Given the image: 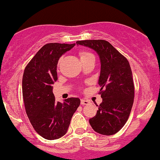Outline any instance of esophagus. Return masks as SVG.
Listing matches in <instances>:
<instances>
[{"label": "esophagus", "mask_w": 160, "mask_h": 160, "mask_svg": "<svg viewBox=\"0 0 160 160\" xmlns=\"http://www.w3.org/2000/svg\"><path fill=\"white\" fill-rule=\"evenodd\" d=\"M81 104H82V106H85V105L90 104V102H89V100H87L82 99V100H81Z\"/></svg>", "instance_id": "esophagus-1"}]
</instances>
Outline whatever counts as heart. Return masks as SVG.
Masks as SVG:
<instances>
[{
  "label": "heart",
  "instance_id": "1",
  "mask_svg": "<svg viewBox=\"0 0 160 160\" xmlns=\"http://www.w3.org/2000/svg\"><path fill=\"white\" fill-rule=\"evenodd\" d=\"M92 54L89 53V52H80V54H79L80 59L81 60H83V59L87 58V57L90 56V55H92Z\"/></svg>",
  "mask_w": 160,
  "mask_h": 160
}]
</instances>
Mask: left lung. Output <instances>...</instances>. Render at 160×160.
<instances>
[{
    "label": "left lung",
    "instance_id": "left-lung-1",
    "mask_svg": "<svg viewBox=\"0 0 160 160\" xmlns=\"http://www.w3.org/2000/svg\"><path fill=\"white\" fill-rule=\"evenodd\" d=\"M76 43L95 51L100 62L98 84L101 87L102 101L96 115L89 119V124L100 134H115L128 121L134 100V84L130 63L105 40L78 41Z\"/></svg>",
    "mask_w": 160,
    "mask_h": 160
}]
</instances>
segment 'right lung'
Here are the masks:
<instances>
[{
  "mask_svg": "<svg viewBox=\"0 0 160 160\" xmlns=\"http://www.w3.org/2000/svg\"><path fill=\"white\" fill-rule=\"evenodd\" d=\"M75 45L47 43L37 52L24 71L22 95L26 113L35 130L45 139L62 137L80 105L78 98L57 102L52 92V84L58 80L59 59Z\"/></svg>",
  "mask_w": 160,
  "mask_h": 160,
  "instance_id": "1",
  "label": "right lung"
}]
</instances>
